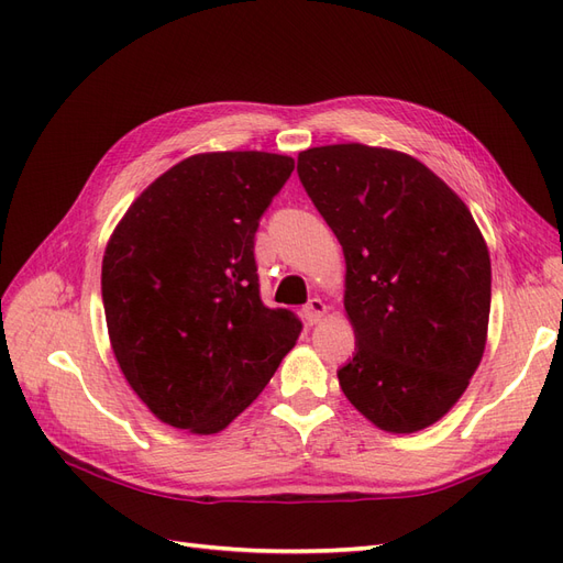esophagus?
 Wrapping results in <instances>:
<instances>
[{"label": "esophagus", "instance_id": "1", "mask_svg": "<svg viewBox=\"0 0 563 563\" xmlns=\"http://www.w3.org/2000/svg\"><path fill=\"white\" fill-rule=\"evenodd\" d=\"M327 314H329V305L323 302L321 298H312L308 302V308H305V317H308L310 323H319Z\"/></svg>", "mask_w": 563, "mask_h": 563}]
</instances>
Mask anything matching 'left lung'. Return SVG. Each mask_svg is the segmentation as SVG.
<instances>
[{"mask_svg": "<svg viewBox=\"0 0 563 563\" xmlns=\"http://www.w3.org/2000/svg\"><path fill=\"white\" fill-rule=\"evenodd\" d=\"M298 176L345 253L356 354L338 371L376 428L413 434L444 418L482 364L490 258L451 187L399 150H302Z\"/></svg>", "mask_w": 563, "mask_h": 563, "instance_id": "obj_1", "label": "left lung"}]
</instances>
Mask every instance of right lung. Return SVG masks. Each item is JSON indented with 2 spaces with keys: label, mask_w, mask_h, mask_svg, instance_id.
<instances>
[{
  "label": "right lung",
  "mask_w": 563,
  "mask_h": 563,
  "mask_svg": "<svg viewBox=\"0 0 563 563\" xmlns=\"http://www.w3.org/2000/svg\"><path fill=\"white\" fill-rule=\"evenodd\" d=\"M296 168L275 152H201L112 230L100 288L114 360L152 416L216 434L294 350L300 321L261 300L253 236Z\"/></svg>",
  "instance_id": "add662e5"
}]
</instances>
